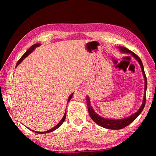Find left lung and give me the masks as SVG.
<instances>
[{
	"label": "left lung",
	"mask_w": 156,
	"mask_h": 156,
	"mask_svg": "<svg viewBox=\"0 0 156 156\" xmlns=\"http://www.w3.org/2000/svg\"><path fill=\"white\" fill-rule=\"evenodd\" d=\"M118 48L120 49V51H122L123 52L131 54L132 56L135 58L137 59V60H138V62L140 63V65L142 71V73H143V76H144V80H145V90H144L145 94H144V96L143 102H142V106L140 108L138 112L135 113H133V115L129 116V117L126 118H124V119H122V120L105 119V118L100 117V115H98L97 113L94 112L93 108H92L90 105V101H89V97L88 96L87 97V105L88 112L89 113V115H90V117L91 118V119L93 120L95 122L97 123L98 125H99L100 126H101L104 128L109 129H121L126 127V126H128L129 124H131L132 122H133V121L135 120L136 118L138 117V116L140 115V113L142 112V111L143 110L145 103H146V91H147V80L146 75H145V73H144L143 65H142V62L141 61L140 58L138 56H137L135 53L131 51V50L125 48V47H119Z\"/></svg>",
	"instance_id": "left-lung-1"
}]
</instances>
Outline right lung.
Masks as SVG:
<instances>
[{
	"instance_id": "right-lung-1",
	"label": "right lung",
	"mask_w": 156,
	"mask_h": 156,
	"mask_svg": "<svg viewBox=\"0 0 156 156\" xmlns=\"http://www.w3.org/2000/svg\"><path fill=\"white\" fill-rule=\"evenodd\" d=\"M39 45H40V44L37 43V44H33L32 46H31V47H30V48H29V49L27 50V51H26V52L25 53V54L23 55V56L20 58L19 60H18V62H17V64H16V66H18V65H19L20 63L23 61V59H24L25 57H27V56H28V55L30 54V53H31V52L33 51V50H34V49H35L36 47H38ZM73 93L71 94L70 96H69V98H68V102L69 101V100H70L71 99H72V96H73ZM65 118H66V111H65V115H64V116H63V118H62L61 120H60V122H59V123H58V124H57L56 126H54V128H52L51 129H49V130L47 131H43V132H38V131H33V130H31V131H33L34 132H36V133H49V132L54 131V130H56V129L58 128L59 126H61L63 122H64V121L65 120Z\"/></svg>"
}]
</instances>
